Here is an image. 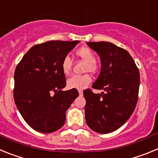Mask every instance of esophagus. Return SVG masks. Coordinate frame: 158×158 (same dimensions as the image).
Returning a JSON list of instances; mask_svg holds the SVG:
<instances>
[{
	"label": "esophagus",
	"instance_id": "obj_1",
	"mask_svg": "<svg viewBox=\"0 0 158 158\" xmlns=\"http://www.w3.org/2000/svg\"><path fill=\"white\" fill-rule=\"evenodd\" d=\"M79 95H80V96H82V95H83V91H82V90H79Z\"/></svg>",
	"mask_w": 158,
	"mask_h": 158
}]
</instances>
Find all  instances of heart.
I'll use <instances>...</instances> for the list:
<instances>
[{
    "instance_id": "obj_1",
    "label": "heart",
    "mask_w": 158,
    "mask_h": 158,
    "mask_svg": "<svg viewBox=\"0 0 158 158\" xmlns=\"http://www.w3.org/2000/svg\"><path fill=\"white\" fill-rule=\"evenodd\" d=\"M77 56L86 62L85 67V72L95 73L97 70V64L96 58L91 49L89 47H81L76 51ZM72 67V61L68 56L65 57L61 64V69L65 75H68L70 73ZM92 77L89 74L75 75L71 77L67 81V86L69 89H74L77 90H82L85 89L91 83Z\"/></svg>"
}]
</instances>
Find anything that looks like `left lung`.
I'll use <instances>...</instances> for the list:
<instances>
[{
  "mask_svg": "<svg viewBox=\"0 0 158 158\" xmlns=\"http://www.w3.org/2000/svg\"><path fill=\"white\" fill-rule=\"evenodd\" d=\"M87 45L98 54L101 62L100 74L92 87L104 92L84 91L85 121L97 133H111L123 126L135 111L139 71L131 54L113 43L88 42Z\"/></svg>",
  "mask_w": 158,
  "mask_h": 158,
  "instance_id": "obj_1",
  "label": "left lung"
}]
</instances>
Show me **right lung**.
I'll return each mask as SVG.
<instances>
[{
  "mask_svg": "<svg viewBox=\"0 0 158 158\" xmlns=\"http://www.w3.org/2000/svg\"><path fill=\"white\" fill-rule=\"evenodd\" d=\"M75 41H48L32 47L14 73L15 104L25 122L36 131L51 133L62 127L65 112L79 96L77 90L63 91L65 77L62 60Z\"/></svg>",
  "mask_w": 158,
  "mask_h": 158,
  "instance_id": "right-lung-1",
  "label": "right lung"
}]
</instances>
